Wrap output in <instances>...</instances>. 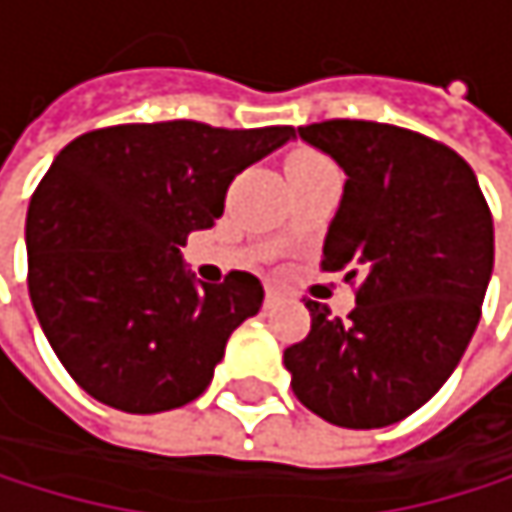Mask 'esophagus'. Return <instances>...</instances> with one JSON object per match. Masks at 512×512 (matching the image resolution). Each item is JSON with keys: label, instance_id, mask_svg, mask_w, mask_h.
Returning <instances> with one entry per match:
<instances>
[{"label": "esophagus", "instance_id": "34e87169", "mask_svg": "<svg viewBox=\"0 0 512 512\" xmlns=\"http://www.w3.org/2000/svg\"><path fill=\"white\" fill-rule=\"evenodd\" d=\"M276 301H279V291L270 288V291H267V304H276Z\"/></svg>", "mask_w": 512, "mask_h": 512}]
</instances>
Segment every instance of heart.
<instances>
[{"label": "heart", "instance_id": "obj_1", "mask_svg": "<svg viewBox=\"0 0 512 512\" xmlns=\"http://www.w3.org/2000/svg\"><path fill=\"white\" fill-rule=\"evenodd\" d=\"M319 162H325V159L319 153H313V150H294L288 156V171H301V168H310V165H319Z\"/></svg>", "mask_w": 512, "mask_h": 512}]
</instances>
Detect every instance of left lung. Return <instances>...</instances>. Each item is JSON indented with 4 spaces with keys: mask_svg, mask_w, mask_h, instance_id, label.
<instances>
[{
    "mask_svg": "<svg viewBox=\"0 0 512 512\" xmlns=\"http://www.w3.org/2000/svg\"><path fill=\"white\" fill-rule=\"evenodd\" d=\"M301 141L347 174L319 267L356 282L347 319L307 301L310 334L285 350L291 390L350 430L418 411L458 368L495 270V227L473 168L424 134L331 119Z\"/></svg>",
    "mask_w": 512,
    "mask_h": 512,
    "instance_id": "obj_1",
    "label": "left lung"
}]
</instances>
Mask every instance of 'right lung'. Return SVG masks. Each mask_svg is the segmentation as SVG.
<instances>
[{
  "instance_id": "1",
  "label": "right lung",
  "mask_w": 512,
  "mask_h": 512,
  "mask_svg": "<svg viewBox=\"0 0 512 512\" xmlns=\"http://www.w3.org/2000/svg\"><path fill=\"white\" fill-rule=\"evenodd\" d=\"M294 128L116 125L54 156L27 211L30 301L51 350L97 402L156 415L193 402L264 285L199 282L181 245L224 214L230 181Z\"/></svg>"
}]
</instances>
